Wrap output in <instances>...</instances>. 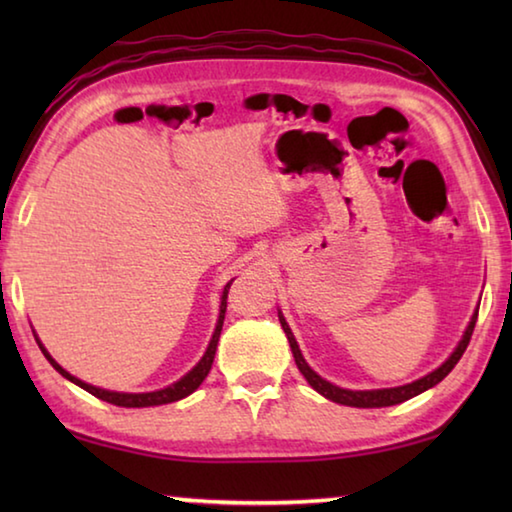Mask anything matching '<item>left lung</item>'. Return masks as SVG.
Listing matches in <instances>:
<instances>
[{"mask_svg": "<svg viewBox=\"0 0 512 512\" xmlns=\"http://www.w3.org/2000/svg\"><path fill=\"white\" fill-rule=\"evenodd\" d=\"M277 316H280L282 329H284V334H287V339H289L293 359H296V366H298V370L302 372V375H305V379L309 381V386L314 388V391H318L320 395L327 397V400L336 402V404L357 406V409H379V406L402 404L406 400H411V397H415V395L429 391V388L436 386L438 381H443L449 375V372H452V368L456 366V363L461 361L465 348H467V345H470L474 325H476V316H479V309L474 311V316L470 320V325H467V329H465L463 339L458 341L456 350L449 354V359L443 363V366L436 368L433 372H429V375H424L418 381H411V384H404V386H397V388H381V391H348V388H339V386L329 384V381H325L323 377L316 375V372L309 368V363L305 361V357H302V352L298 348L296 339H293V332H291V327L287 325V320H284L282 311H277Z\"/></svg>", "mask_w": 512, "mask_h": 512, "instance_id": "left-lung-1", "label": "left lung"}]
</instances>
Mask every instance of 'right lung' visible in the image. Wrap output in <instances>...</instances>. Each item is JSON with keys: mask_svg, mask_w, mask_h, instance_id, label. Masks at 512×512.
Here are the masks:
<instances>
[{"mask_svg": "<svg viewBox=\"0 0 512 512\" xmlns=\"http://www.w3.org/2000/svg\"><path fill=\"white\" fill-rule=\"evenodd\" d=\"M230 284H232V280H230L228 284H225V289H223L221 309H219V320H216V329H214V334H212L210 345H207V350H205V354H203V359L198 361L196 366H194L192 370H189L183 379H178L176 384L162 388V391H153V393H117V391H103V388H97V386H92V384H85V381L76 379L74 375H69V372H67L63 366H58V363H56L54 359H51V354L45 350V345H42L38 339H36V341H38V345H40L42 354H45L47 361L60 372V375H63V377L69 379V381H74L76 386H81L83 391L92 393L94 397H99V400H103V402H110V404H115V406H126V409H144V406H160V404L178 402V400H183V397L192 395V393L196 391V388L203 384V379L207 377V372H210V368H212V361H214V354H216V343H219L221 327H223V318H225V307H228V302H225V300H228Z\"/></svg>", "mask_w": 512, "mask_h": 512, "instance_id": "obj_1", "label": "right lung"}]
</instances>
